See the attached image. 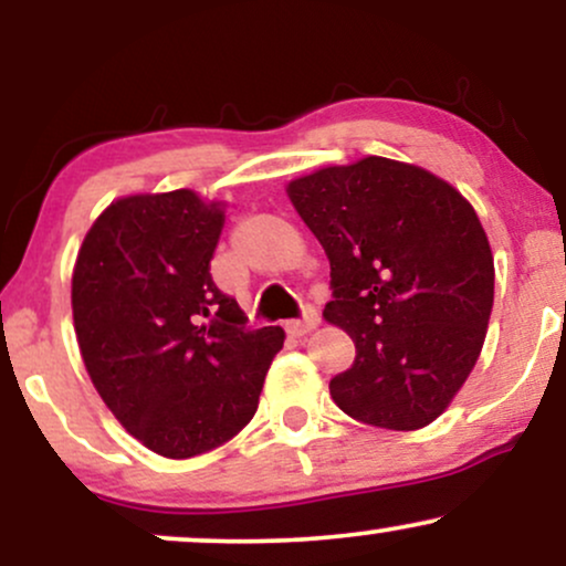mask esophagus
I'll use <instances>...</instances> for the list:
<instances>
[{
	"instance_id": "1",
	"label": "esophagus",
	"mask_w": 566,
	"mask_h": 566,
	"mask_svg": "<svg viewBox=\"0 0 566 566\" xmlns=\"http://www.w3.org/2000/svg\"><path fill=\"white\" fill-rule=\"evenodd\" d=\"M319 322L322 319H319V314H316V308H305V314L301 316V319L290 322V329L297 335H305V333H311V329L319 327Z\"/></svg>"
}]
</instances>
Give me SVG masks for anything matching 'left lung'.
<instances>
[{
	"instance_id": "8db88e82",
	"label": "left lung",
	"mask_w": 566,
	"mask_h": 566,
	"mask_svg": "<svg viewBox=\"0 0 566 566\" xmlns=\"http://www.w3.org/2000/svg\"><path fill=\"white\" fill-rule=\"evenodd\" d=\"M287 197L329 258L324 319L356 359L329 380L367 426L415 431L439 418L482 354L495 263L469 199L423 167L367 157L295 178Z\"/></svg>"
}]
</instances>
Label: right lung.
Here are the masks:
<instances>
[{"instance_id":"add662e5","label":"right lung","mask_w":566,"mask_h":566,"mask_svg":"<svg viewBox=\"0 0 566 566\" xmlns=\"http://www.w3.org/2000/svg\"><path fill=\"white\" fill-rule=\"evenodd\" d=\"M223 201L197 191L135 193L97 216L71 276L90 380L151 452L184 460L250 423L282 327H247L212 282Z\"/></svg>"}]
</instances>
